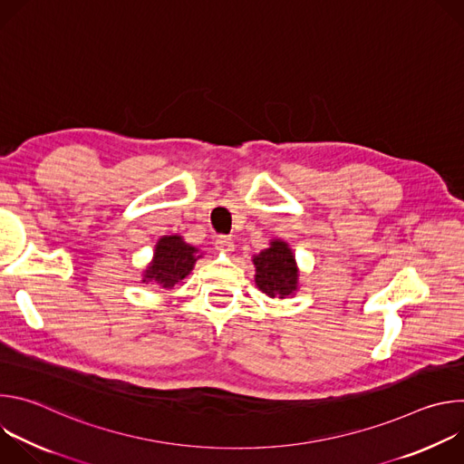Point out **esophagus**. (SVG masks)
Instances as JSON below:
<instances>
[{
	"label": "esophagus",
	"mask_w": 464,
	"mask_h": 464,
	"mask_svg": "<svg viewBox=\"0 0 464 464\" xmlns=\"http://www.w3.org/2000/svg\"><path fill=\"white\" fill-rule=\"evenodd\" d=\"M215 247H217V249H220V251L231 253V251H233V247H235V242H233V238H231V237L220 235V237H217V240H215Z\"/></svg>",
	"instance_id": "34e87169"
}]
</instances>
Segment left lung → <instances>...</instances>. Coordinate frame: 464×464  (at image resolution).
Returning a JSON list of instances; mask_svg holds the SVG:
<instances>
[{
    "mask_svg": "<svg viewBox=\"0 0 464 464\" xmlns=\"http://www.w3.org/2000/svg\"><path fill=\"white\" fill-rule=\"evenodd\" d=\"M253 264L256 268V286L270 297H286L297 286V268L286 242L276 240L272 247L260 251L253 256Z\"/></svg>",
    "mask_w": 464,
    "mask_h": 464,
    "instance_id": "left-lung-1",
    "label": "left lung"
}]
</instances>
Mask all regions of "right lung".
I'll list each match as a JSON object with an SVG mask.
<instances>
[{
    "label": "right lung",
    "instance_id": "1",
    "mask_svg": "<svg viewBox=\"0 0 464 464\" xmlns=\"http://www.w3.org/2000/svg\"><path fill=\"white\" fill-rule=\"evenodd\" d=\"M196 247L185 244L178 235L163 237L158 242L154 260L150 268L145 272L143 281H156L165 290L172 288L176 283L190 274L196 262Z\"/></svg>",
    "mask_w": 464,
    "mask_h": 464
}]
</instances>
